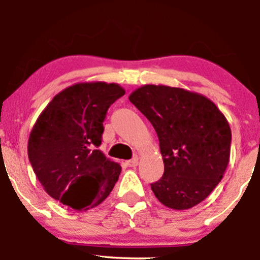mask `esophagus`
I'll use <instances>...</instances> for the list:
<instances>
[{"mask_svg":"<svg viewBox=\"0 0 260 260\" xmlns=\"http://www.w3.org/2000/svg\"><path fill=\"white\" fill-rule=\"evenodd\" d=\"M126 165L129 166V168H136L138 165V157H133V159L126 161Z\"/></svg>","mask_w":260,"mask_h":260,"instance_id":"esophagus-1","label":"esophagus"}]
</instances>
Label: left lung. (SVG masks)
<instances>
[{
	"label": "left lung",
	"instance_id": "obj_1",
	"mask_svg": "<svg viewBox=\"0 0 260 260\" xmlns=\"http://www.w3.org/2000/svg\"><path fill=\"white\" fill-rule=\"evenodd\" d=\"M129 101L153 124L165 171L151 183L161 204L186 210L214 190L230 161L231 128L219 107L199 92L145 84Z\"/></svg>",
	"mask_w": 260,
	"mask_h": 260
}]
</instances>
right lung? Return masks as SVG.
I'll return each instance as SVG.
<instances>
[{
	"instance_id": "obj_1",
	"label": "right lung",
	"mask_w": 260,
	"mask_h": 260,
	"mask_svg": "<svg viewBox=\"0 0 260 260\" xmlns=\"http://www.w3.org/2000/svg\"><path fill=\"white\" fill-rule=\"evenodd\" d=\"M124 89L116 83H77L59 91L39 115L28 140V156L45 192L76 210L104 202L121 165L98 147L106 111Z\"/></svg>"
}]
</instances>
